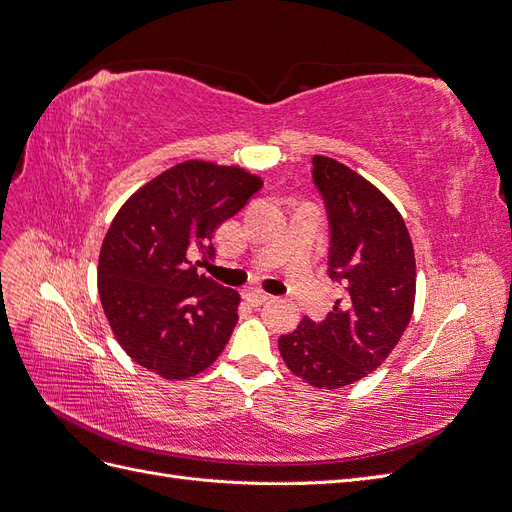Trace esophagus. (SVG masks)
Instances as JSON below:
<instances>
[{
	"label": "esophagus",
	"mask_w": 512,
	"mask_h": 512,
	"mask_svg": "<svg viewBox=\"0 0 512 512\" xmlns=\"http://www.w3.org/2000/svg\"><path fill=\"white\" fill-rule=\"evenodd\" d=\"M245 299H247V303H250V305L258 307L262 303H267L271 299V294L260 292V290H250V292H245Z\"/></svg>",
	"instance_id": "esophagus-1"
}]
</instances>
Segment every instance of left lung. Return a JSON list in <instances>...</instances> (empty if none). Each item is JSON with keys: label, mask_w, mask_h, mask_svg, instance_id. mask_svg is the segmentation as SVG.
Masks as SVG:
<instances>
[{"label": "left lung", "mask_w": 512, "mask_h": 512, "mask_svg": "<svg viewBox=\"0 0 512 512\" xmlns=\"http://www.w3.org/2000/svg\"><path fill=\"white\" fill-rule=\"evenodd\" d=\"M314 185L327 207L329 277L346 286L322 322L301 320L280 337L294 376L342 389L378 369L414 309L416 262L404 218L376 185L333 158L314 156Z\"/></svg>", "instance_id": "1"}]
</instances>
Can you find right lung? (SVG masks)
<instances>
[{
	"mask_svg": "<svg viewBox=\"0 0 512 512\" xmlns=\"http://www.w3.org/2000/svg\"><path fill=\"white\" fill-rule=\"evenodd\" d=\"M262 179L239 166L190 160L145 183L119 209L98 260V292L119 346L166 380L218 359L239 320V292L198 267L213 232L239 213Z\"/></svg>",
	"mask_w": 512,
	"mask_h": 512,
	"instance_id": "add662e5",
	"label": "right lung"
}]
</instances>
